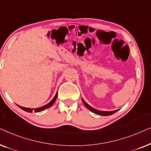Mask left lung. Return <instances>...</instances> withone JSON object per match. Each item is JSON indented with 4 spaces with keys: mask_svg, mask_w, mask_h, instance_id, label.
<instances>
[{
    "mask_svg": "<svg viewBox=\"0 0 151 151\" xmlns=\"http://www.w3.org/2000/svg\"><path fill=\"white\" fill-rule=\"evenodd\" d=\"M82 102L84 103V106H85L86 108H87L88 110H90L91 112L96 113L97 115H102V116H108V115H111L113 114V113H115V112H117V110H115V111H98L97 110V109L93 108L92 106H91L88 105L87 103H86L85 101H84L83 99L82 98Z\"/></svg>",
    "mask_w": 151,
    "mask_h": 151,
    "instance_id": "8db88e82",
    "label": "left lung"
}]
</instances>
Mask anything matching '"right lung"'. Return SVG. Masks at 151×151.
I'll return each mask as SVG.
<instances>
[{
    "label": "right lung",
    "instance_id": "obj_1",
    "mask_svg": "<svg viewBox=\"0 0 151 151\" xmlns=\"http://www.w3.org/2000/svg\"><path fill=\"white\" fill-rule=\"evenodd\" d=\"M57 97H58V92L56 93V94H55V96H54V98H53L52 100H51V102H49L48 104H47L46 105H45V106H42L40 107V108H37V109H31V108H26V107H23V106H19V105H18V106L20 107V109H22V110L26 111V112H28V113H32L33 111H34L35 113H38V112H40V111H44L45 109H47L49 108V107H51L52 105L54 104V102H55V100H56L57 99Z\"/></svg>",
    "mask_w": 151,
    "mask_h": 151
}]
</instances>
